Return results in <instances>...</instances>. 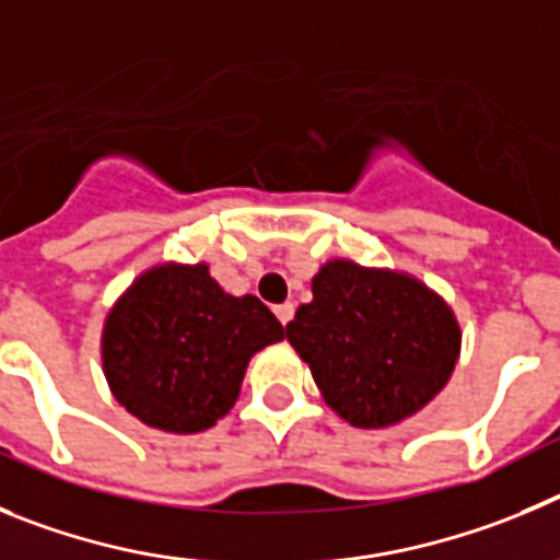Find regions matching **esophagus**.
I'll list each match as a JSON object with an SVG mask.
<instances>
[{"mask_svg": "<svg viewBox=\"0 0 560 560\" xmlns=\"http://www.w3.org/2000/svg\"><path fill=\"white\" fill-rule=\"evenodd\" d=\"M273 312H276V317H279V320H281V326H287L292 320V315H295V306H292V304H279Z\"/></svg>", "mask_w": 560, "mask_h": 560, "instance_id": "34e87169", "label": "esophagus"}]
</instances>
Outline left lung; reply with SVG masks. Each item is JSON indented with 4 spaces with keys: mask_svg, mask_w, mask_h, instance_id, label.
Segmentation results:
<instances>
[{
    "mask_svg": "<svg viewBox=\"0 0 560 560\" xmlns=\"http://www.w3.org/2000/svg\"><path fill=\"white\" fill-rule=\"evenodd\" d=\"M326 405L354 427H390L432 401L455 371L460 326L421 281L326 261L284 329Z\"/></svg>",
    "mask_w": 560,
    "mask_h": 560,
    "instance_id": "left-lung-1",
    "label": "left lung"
}]
</instances>
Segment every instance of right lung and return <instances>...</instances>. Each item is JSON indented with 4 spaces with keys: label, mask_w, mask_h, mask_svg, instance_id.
Listing matches in <instances>:
<instances>
[{
    "label": "right lung",
    "mask_w": 560,
    "mask_h": 560,
    "mask_svg": "<svg viewBox=\"0 0 560 560\" xmlns=\"http://www.w3.org/2000/svg\"><path fill=\"white\" fill-rule=\"evenodd\" d=\"M281 337L268 306L229 295L206 265H161L105 320V380L148 427L203 432L234 407L250 357Z\"/></svg>",
    "instance_id": "add662e5"
}]
</instances>
